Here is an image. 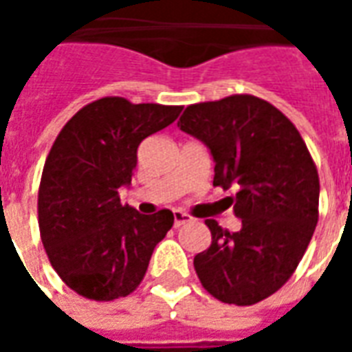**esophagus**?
I'll use <instances>...</instances> for the list:
<instances>
[{
  "label": "esophagus",
  "mask_w": 352,
  "mask_h": 352,
  "mask_svg": "<svg viewBox=\"0 0 352 352\" xmlns=\"http://www.w3.org/2000/svg\"><path fill=\"white\" fill-rule=\"evenodd\" d=\"M186 222H192L190 214L181 213V211H175V213H173V224H175V228H181Z\"/></svg>",
  "instance_id": "34e87169"
}]
</instances>
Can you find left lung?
I'll list each match as a JSON object with an SVG mask.
<instances>
[{"instance_id":"obj_1","label":"left lung","mask_w":352,"mask_h":352,"mask_svg":"<svg viewBox=\"0 0 352 352\" xmlns=\"http://www.w3.org/2000/svg\"><path fill=\"white\" fill-rule=\"evenodd\" d=\"M177 126L209 146L213 184L236 190L224 199L241 219L239 232L207 219L213 239L194 270L221 302H262L292 277L313 237L317 166L294 124L251 94L188 105Z\"/></svg>"}]
</instances>
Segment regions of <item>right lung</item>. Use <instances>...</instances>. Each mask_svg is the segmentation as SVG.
I'll list each match as a JSON object with an SVG mask.
<instances>
[{
	"mask_svg": "<svg viewBox=\"0 0 352 352\" xmlns=\"http://www.w3.org/2000/svg\"><path fill=\"white\" fill-rule=\"evenodd\" d=\"M181 111L109 96L77 111L58 133L39 184V232L54 272L79 296L111 302L131 294L173 226L169 209L141 214L120 204L118 190L131 183L139 143Z\"/></svg>",
	"mask_w": 352,
	"mask_h": 352,
	"instance_id": "add662e5",
	"label": "right lung"
}]
</instances>
